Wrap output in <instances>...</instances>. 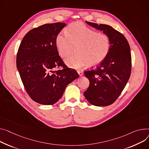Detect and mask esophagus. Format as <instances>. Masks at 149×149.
<instances>
[{
    "instance_id": "obj_1",
    "label": "esophagus",
    "mask_w": 149,
    "mask_h": 149,
    "mask_svg": "<svg viewBox=\"0 0 149 149\" xmlns=\"http://www.w3.org/2000/svg\"><path fill=\"white\" fill-rule=\"evenodd\" d=\"M78 74H79V75H80V77L83 75V72L82 71H78Z\"/></svg>"
}]
</instances>
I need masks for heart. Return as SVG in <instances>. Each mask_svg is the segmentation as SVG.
Here are the masks:
<instances>
[{
	"mask_svg": "<svg viewBox=\"0 0 149 149\" xmlns=\"http://www.w3.org/2000/svg\"><path fill=\"white\" fill-rule=\"evenodd\" d=\"M66 33L57 35L56 44L59 55L63 58L72 53L76 48L77 54L65 59L69 67L80 68L86 65L95 67L104 61L110 52V38L80 23L69 25Z\"/></svg>",
	"mask_w": 149,
	"mask_h": 149,
	"instance_id": "obj_1",
	"label": "heart"
}]
</instances>
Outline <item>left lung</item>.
Segmentation results:
<instances>
[{"mask_svg":"<svg viewBox=\"0 0 149 149\" xmlns=\"http://www.w3.org/2000/svg\"><path fill=\"white\" fill-rule=\"evenodd\" d=\"M110 38V52L96 68L84 72L89 87L84 92L91 104L105 107L114 103L127 84L131 72L130 46L126 38L111 26L86 22Z\"/></svg>","mask_w":149,"mask_h":149,"instance_id":"8db88e82","label":"left lung"}]
</instances>
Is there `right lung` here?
I'll return each instance as SVG.
<instances>
[{
    "label": "right lung",
    "mask_w": 149,
    "mask_h": 149,
    "mask_svg": "<svg viewBox=\"0 0 149 149\" xmlns=\"http://www.w3.org/2000/svg\"><path fill=\"white\" fill-rule=\"evenodd\" d=\"M66 25L58 22L34 28L19 45L17 68L26 92L38 104L56 103L68 84L79 77L75 69L66 66L57 49L56 37Z\"/></svg>",
    "instance_id": "add662e5"
}]
</instances>
